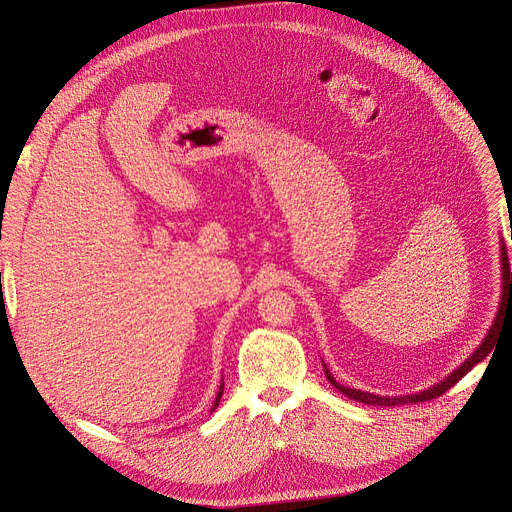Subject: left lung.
<instances>
[{
	"instance_id": "left-lung-1",
	"label": "left lung",
	"mask_w": 512,
	"mask_h": 512,
	"mask_svg": "<svg viewBox=\"0 0 512 512\" xmlns=\"http://www.w3.org/2000/svg\"><path fill=\"white\" fill-rule=\"evenodd\" d=\"M502 288H504V297H502V303H504V299L506 297H512V269H510V262H508V254H506V247L502 245ZM500 320H502V307H500V314H498V318H495V322H493V327H491V331L487 333V337L483 339V344H480L474 352H472V356L470 359H466L463 361L451 376H448L446 380H442L440 384H433L431 389H427V391H421V393H416V395H404V397H380V395H374V393H365V391H359V389H350V386H342L339 382H335L333 380V376L329 374V369L324 367V374H327V378H329V382L335 386V389L342 393V395H346V397H350V399H354V401H359V404H369V406H401V404H418V401H429V399H436V397H440L444 391H448L451 389L453 384H457L463 376L468 374V371L476 365V363H480L485 359V356L493 350V344H495V329L500 327Z\"/></svg>"
}]
</instances>
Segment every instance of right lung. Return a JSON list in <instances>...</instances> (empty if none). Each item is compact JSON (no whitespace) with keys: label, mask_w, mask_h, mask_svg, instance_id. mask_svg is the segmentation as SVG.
Returning a JSON list of instances; mask_svg holds the SVG:
<instances>
[{"label":"right lung","mask_w":512,"mask_h":512,"mask_svg":"<svg viewBox=\"0 0 512 512\" xmlns=\"http://www.w3.org/2000/svg\"><path fill=\"white\" fill-rule=\"evenodd\" d=\"M220 397H222V389H220V393H218V399H215V406L220 404ZM215 406H213V408H215Z\"/></svg>","instance_id":"add662e5"}]
</instances>
